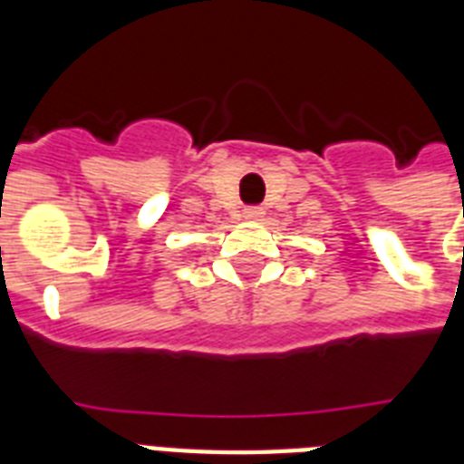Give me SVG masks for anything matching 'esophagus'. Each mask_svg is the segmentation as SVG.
Segmentation results:
<instances>
[{"label": "esophagus", "mask_w": 464, "mask_h": 464, "mask_svg": "<svg viewBox=\"0 0 464 464\" xmlns=\"http://www.w3.org/2000/svg\"><path fill=\"white\" fill-rule=\"evenodd\" d=\"M262 214H265L262 207H246V209H243V217L246 218H260Z\"/></svg>", "instance_id": "1"}]
</instances>
